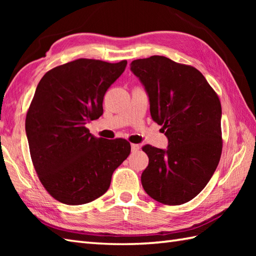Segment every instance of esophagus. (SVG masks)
I'll return each mask as SVG.
<instances>
[{
	"label": "esophagus",
	"mask_w": 256,
	"mask_h": 256,
	"mask_svg": "<svg viewBox=\"0 0 256 256\" xmlns=\"http://www.w3.org/2000/svg\"><path fill=\"white\" fill-rule=\"evenodd\" d=\"M131 148L133 152H136L140 150V145L138 144H131Z\"/></svg>",
	"instance_id": "esophagus-1"
}]
</instances>
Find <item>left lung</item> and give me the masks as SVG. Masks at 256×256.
I'll use <instances>...</instances> for the list:
<instances>
[{"label": "left lung", "instance_id": "1", "mask_svg": "<svg viewBox=\"0 0 256 256\" xmlns=\"http://www.w3.org/2000/svg\"><path fill=\"white\" fill-rule=\"evenodd\" d=\"M148 94L152 118L162 125L166 150L145 145L140 176L150 198L178 206L194 199L214 175L222 152L221 103L199 70L164 56L131 62Z\"/></svg>", "mask_w": 256, "mask_h": 256}]
</instances>
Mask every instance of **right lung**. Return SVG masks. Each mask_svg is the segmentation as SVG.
Listing matches in <instances>:
<instances>
[{
    "label": "right lung",
    "instance_id": "obj_1",
    "mask_svg": "<svg viewBox=\"0 0 256 256\" xmlns=\"http://www.w3.org/2000/svg\"><path fill=\"white\" fill-rule=\"evenodd\" d=\"M126 64L81 58L50 70L37 86L25 121L30 157L42 186L64 204L101 197L131 153L128 140L96 138L86 128L103 114V96Z\"/></svg>",
    "mask_w": 256,
    "mask_h": 256
}]
</instances>
